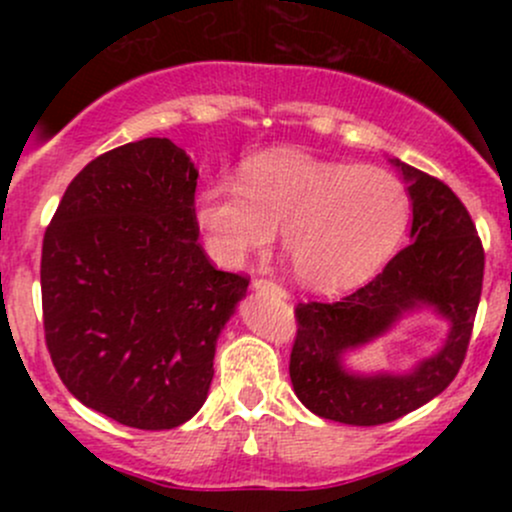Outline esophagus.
<instances>
[{"label": "esophagus", "mask_w": 512, "mask_h": 512, "mask_svg": "<svg viewBox=\"0 0 512 512\" xmlns=\"http://www.w3.org/2000/svg\"><path fill=\"white\" fill-rule=\"evenodd\" d=\"M252 289L260 291V293H274V296H279V298L289 296L284 286L276 284L274 279H255V281H252Z\"/></svg>", "instance_id": "1"}]
</instances>
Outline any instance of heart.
Wrapping results in <instances>:
<instances>
[{
  "instance_id": "obj_1",
  "label": "heart",
  "mask_w": 512,
  "mask_h": 512,
  "mask_svg": "<svg viewBox=\"0 0 512 512\" xmlns=\"http://www.w3.org/2000/svg\"><path fill=\"white\" fill-rule=\"evenodd\" d=\"M409 216L407 187L390 170L298 151L252 156L240 166V182L214 180L195 202V221L216 262L240 267L267 250L281 226L298 279L320 293L370 279L395 252Z\"/></svg>"
}]
</instances>
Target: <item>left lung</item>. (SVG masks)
<instances>
[{"label":"left lung","mask_w":512,"mask_h":512,"mask_svg":"<svg viewBox=\"0 0 512 512\" xmlns=\"http://www.w3.org/2000/svg\"><path fill=\"white\" fill-rule=\"evenodd\" d=\"M409 180L411 245L342 301L296 305L289 373L313 414L351 426H378L424 407L455 380L477 317L484 248L460 197L433 175L395 161ZM433 304L453 322L449 342L407 376H351L344 350L379 336L404 309Z\"/></svg>","instance_id":"1"}]
</instances>
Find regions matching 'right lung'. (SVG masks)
I'll list each match as a JSON object with an SVG mask.
<instances>
[{"label":"right lung","instance_id":"add662e5","mask_svg":"<svg viewBox=\"0 0 512 512\" xmlns=\"http://www.w3.org/2000/svg\"><path fill=\"white\" fill-rule=\"evenodd\" d=\"M197 175L170 139L117 146L69 182L43 238L52 366L81 404L142 431L197 414L250 284L197 243Z\"/></svg>","mask_w":512,"mask_h":512}]
</instances>
